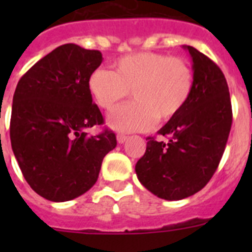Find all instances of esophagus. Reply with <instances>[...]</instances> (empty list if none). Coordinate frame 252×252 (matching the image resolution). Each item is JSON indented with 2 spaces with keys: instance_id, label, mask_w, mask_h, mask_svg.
Here are the masks:
<instances>
[{
  "instance_id": "obj_1",
  "label": "esophagus",
  "mask_w": 252,
  "mask_h": 252,
  "mask_svg": "<svg viewBox=\"0 0 252 252\" xmlns=\"http://www.w3.org/2000/svg\"><path fill=\"white\" fill-rule=\"evenodd\" d=\"M126 140H127V136L124 135V133H119V135H117V142H119V144H124Z\"/></svg>"
}]
</instances>
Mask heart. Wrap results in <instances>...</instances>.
<instances>
[{
	"mask_svg": "<svg viewBox=\"0 0 252 252\" xmlns=\"http://www.w3.org/2000/svg\"><path fill=\"white\" fill-rule=\"evenodd\" d=\"M113 72L95 69L88 77V91L102 110L111 112L128 95L133 102L108 119L115 130L132 132L146 130L158 121L177 115L188 101L193 73L179 58L159 53L125 55L112 64Z\"/></svg>",
	"mask_w": 252,
	"mask_h": 252,
	"instance_id": "heart-1",
	"label": "heart"
}]
</instances>
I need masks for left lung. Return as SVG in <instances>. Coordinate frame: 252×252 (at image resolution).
<instances>
[{"mask_svg": "<svg viewBox=\"0 0 252 252\" xmlns=\"http://www.w3.org/2000/svg\"><path fill=\"white\" fill-rule=\"evenodd\" d=\"M183 48L192 58V92L182 110L158 131L168 141L148 137L145 154L135 166L140 183L166 201L190 197L208 183L232 125L230 92L222 70L193 46Z\"/></svg>", "mask_w": 252, "mask_h": 252, "instance_id": "8db88e82", "label": "left lung"}]
</instances>
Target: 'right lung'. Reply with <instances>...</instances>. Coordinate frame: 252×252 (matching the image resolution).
Instances as JSON below:
<instances>
[{
    "mask_svg": "<svg viewBox=\"0 0 252 252\" xmlns=\"http://www.w3.org/2000/svg\"><path fill=\"white\" fill-rule=\"evenodd\" d=\"M102 60L101 51L65 44L40 59L17 83L11 146L29 186L48 201L66 202L90 190L103 158L117 145L111 131L97 136L86 131L103 124L87 86Z\"/></svg>",
    "mask_w": 252,
    "mask_h": 252,
    "instance_id": "add662e5",
    "label": "right lung"
}]
</instances>
